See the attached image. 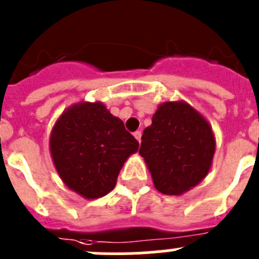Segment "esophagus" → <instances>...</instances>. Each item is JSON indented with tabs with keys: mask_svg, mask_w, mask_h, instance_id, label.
I'll use <instances>...</instances> for the list:
<instances>
[{
	"mask_svg": "<svg viewBox=\"0 0 259 259\" xmlns=\"http://www.w3.org/2000/svg\"><path fill=\"white\" fill-rule=\"evenodd\" d=\"M134 137H135V139H137L138 142H139V143H141V138H142V133L141 132H135L134 133Z\"/></svg>",
	"mask_w": 259,
	"mask_h": 259,
	"instance_id": "34e87169",
	"label": "esophagus"
}]
</instances>
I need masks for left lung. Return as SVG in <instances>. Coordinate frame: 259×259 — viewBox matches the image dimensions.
<instances>
[{"instance_id": "1", "label": "left lung", "mask_w": 259, "mask_h": 259, "mask_svg": "<svg viewBox=\"0 0 259 259\" xmlns=\"http://www.w3.org/2000/svg\"><path fill=\"white\" fill-rule=\"evenodd\" d=\"M216 141L211 125L184 101L163 102L142 135L144 157L154 188L162 194L181 195L206 178Z\"/></svg>"}]
</instances>
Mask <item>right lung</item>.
Masks as SVG:
<instances>
[{"label": "right lung", "instance_id": "1", "mask_svg": "<svg viewBox=\"0 0 259 259\" xmlns=\"http://www.w3.org/2000/svg\"><path fill=\"white\" fill-rule=\"evenodd\" d=\"M138 148L139 143L124 122L102 102L70 106L50 137L51 156L60 178L87 199L108 194L125 161Z\"/></svg>", "mask_w": 259, "mask_h": 259}]
</instances>
